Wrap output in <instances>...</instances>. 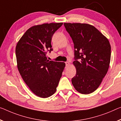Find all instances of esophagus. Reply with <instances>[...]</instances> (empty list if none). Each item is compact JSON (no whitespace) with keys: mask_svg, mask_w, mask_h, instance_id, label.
<instances>
[{"mask_svg":"<svg viewBox=\"0 0 121 121\" xmlns=\"http://www.w3.org/2000/svg\"><path fill=\"white\" fill-rule=\"evenodd\" d=\"M65 64H66V66H68L69 65L70 63H69V62H65Z\"/></svg>","mask_w":121,"mask_h":121,"instance_id":"1","label":"esophagus"}]
</instances>
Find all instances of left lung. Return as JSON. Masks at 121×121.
I'll return each instance as SVG.
<instances>
[{
    "instance_id": "obj_1",
    "label": "left lung",
    "mask_w": 121,
    "mask_h": 121,
    "mask_svg": "<svg viewBox=\"0 0 121 121\" xmlns=\"http://www.w3.org/2000/svg\"><path fill=\"white\" fill-rule=\"evenodd\" d=\"M64 25L71 37L75 49L73 64L76 73L72 78V83L81 94H91L98 88L108 70L110 43L90 24L64 23Z\"/></svg>"
}]
</instances>
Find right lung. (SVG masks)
Masks as SVG:
<instances>
[{
    "label": "right lung",
    "instance_id": "right-lung-1",
    "mask_svg": "<svg viewBox=\"0 0 121 121\" xmlns=\"http://www.w3.org/2000/svg\"><path fill=\"white\" fill-rule=\"evenodd\" d=\"M63 23H45L29 28L17 43L16 55L18 71L29 89L36 96L47 98L56 91L64 62L49 60L48 51L54 33Z\"/></svg>",
    "mask_w": 121,
    "mask_h": 121
}]
</instances>
